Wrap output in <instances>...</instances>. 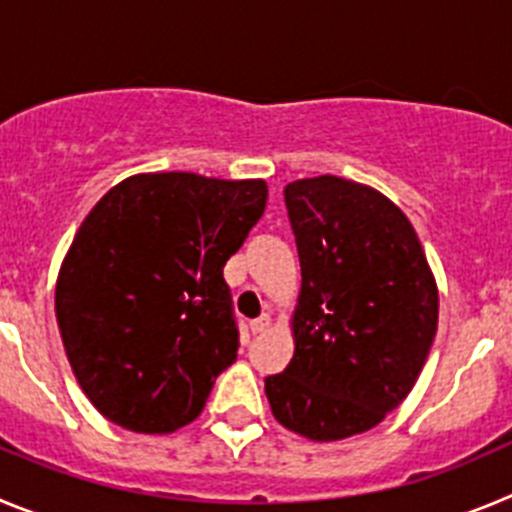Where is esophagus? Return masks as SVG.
I'll return each instance as SVG.
<instances>
[{
  "instance_id": "obj_1",
  "label": "esophagus",
  "mask_w": 512,
  "mask_h": 512,
  "mask_svg": "<svg viewBox=\"0 0 512 512\" xmlns=\"http://www.w3.org/2000/svg\"><path fill=\"white\" fill-rule=\"evenodd\" d=\"M269 325H271V315H261V318H256V320H251V330L253 333H264V330H269Z\"/></svg>"
}]
</instances>
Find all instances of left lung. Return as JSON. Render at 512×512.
Segmentation results:
<instances>
[{"label": "left lung", "mask_w": 512, "mask_h": 512, "mask_svg": "<svg viewBox=\"0 0 512 512\" xmlns=\"http://www.w3.org/2000/svg\"><path fill=\"white\" fill-rule=\"evenodd\" d=\"M300 253L295 356L264 379L271 413L310 441L387 418L418 382L438 328V287L418 233L382 192L341 176L284 187Z\"/></svg>", "instance_id": "obj_1"}]
</instances>
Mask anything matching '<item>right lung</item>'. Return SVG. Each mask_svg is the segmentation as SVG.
<instances>
[{"label": "right lung", "instance_id": "obj_1", "mask_svg": "<svg viewBox=\"0 0 512 512\" xmlns=\"http://www.w3.org/2000/svg\"><path fill=\"white\" fill-rule=\"evenodd\" d=\"M264 179L135 174L76 230L56 282L63 348L94 408L171 433L205 408L238 356L225 261L264 215Z\"/></svg>", "mask_w": 512, "mask_h": 512}]
</instances>
